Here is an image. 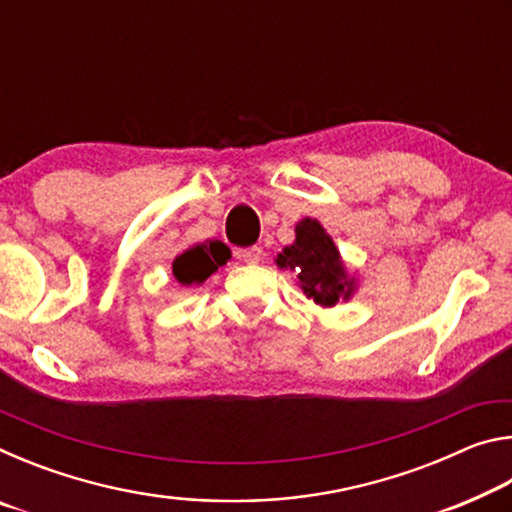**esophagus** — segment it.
<instances>
[{
    "instance_id": "34e87169",
    "label": "esophagus",
    "mask_w": 512,
    "mask_h": 512,
    "mask_svg": "<svg viewBox=\"0 0 512 512\" xmlns=\"http://www.w3.org/2000/svg\"><path fill=\"white\" fill-rule=\"evenodd\" d=\"M235 255H237L239 259H244L246 264L262 262V248H257V246H253V248H239Z\"/></svg>"
}]
</instances>
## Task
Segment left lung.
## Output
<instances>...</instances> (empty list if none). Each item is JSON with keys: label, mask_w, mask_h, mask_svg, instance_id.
<instances>
[{"label": "left lung", "mask_w": 512, "mask_h": 512, "mask_svg": "<svg viewBox=\"0 0 512 512\" xmlns=\"http://www.w3.org/2000/svg\"><path fill=\"white\" fill-rule=\"evenodd\" d=\"M275 262L298 275V287L316 305L334 307L339 298L348 300L354 291V277L345 273L341 253L316 219L296 225V241L284 248Z\"/></svg>", "instance_id": "left-lung-1"}]
</instances>
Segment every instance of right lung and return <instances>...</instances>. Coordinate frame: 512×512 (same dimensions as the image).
Segmentation results:
<instances>
[{"label":"right lung","mask_w":512,"mask_h":512,"mask_svg":"<svg viewBox=\"0 0 512 512\" xmlns=\"http://www.w3.org/2000/svg\"><path fill=\"white\" fill-rule=\"evenodd\" d=\"M230 259V248L221 241H207L196 244L173 262V275L180 284H201L210 277L216 268Z\"/></svg>","instance_id":"obj_1"}]
</instances>
